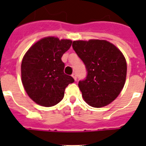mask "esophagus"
I'll list each match as a JSON object with an SVG mask.
<instances>
[{
	"instance_id": "esophagus-1",
	"label": "esophagus",
	"mask_w": 146,
	"mask_h": 146,
	"mask_svg": "<svg viewBox=\"0 0 146 146\" xmlns=\"http://www.w3.org/2000/svg\"><path fill=\"white\" fill-rule=\"evenodd\" d=\"M72 76H73V78L74 79V80H76V79H77V76H76V73H73V74H72Z\"/></svg>"
}]
</instances>
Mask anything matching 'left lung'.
Listing matches in <instances>:
<instances>
[{"mask_svg": "<svg viewBox=\"0 0 146 146\" xmlns=\"http://www.w3.org/2000/svg\"><path fill=\"white\" fill-rule=\"evenodd\" d=\"M72 46L86 68V77L78 84L85 102L94 108L111 103L126 81L127 62L121 51L105 40L74 41Z\"/></svg>", "mask_w": 146, "mask_h": 146, "instance_id": "8db88e82", "label": "left lung"}]
</instances>
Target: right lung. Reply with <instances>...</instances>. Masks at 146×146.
<instances>
[{"instance_id":"right-lung-1","label":"right lung","mask_w":146,"mask_h":146,"mask_svg":"<svg viewBox=\"0 0 146 146\" xmlns=\"http://www.w3.org/2000/svg\"><path fill=\"white\" fill-rule=\"evenodd\" d=\"M72 41L46 37L34 44L23 58L22 82L26 93L35 103L44 107L54 106L64 96V91L74 82L64 72L61 57Z\"/></svg>"}]
</instances>
